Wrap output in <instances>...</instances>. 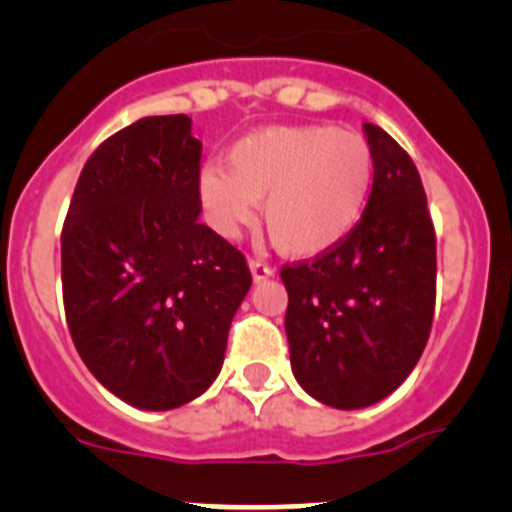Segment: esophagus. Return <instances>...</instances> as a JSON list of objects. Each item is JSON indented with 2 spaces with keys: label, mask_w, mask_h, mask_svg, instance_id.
I'll use <instances>...</instances> for the list:
<instances>
[{
  "label": "esophagus",
  "mask_w": 512,
  "mask_h": 512,
  "mask_svg": "<svg viewBox=\"0 0 512 512\" xmlns=\"http://www.w3.org/2000/svg\"><path fill=\"white\" fill-rule=\"evenodd\" d=\"M248 269H251L253 282H264V279L274 277V269H271L269 264H264V261H259V259L248 261Z\"/></svg>",
  "instance_id": "34e87169"
}]
</instances>
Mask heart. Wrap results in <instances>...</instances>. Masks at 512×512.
Here are the masks:
<instances>
[{"label":"heart","mask_w":512,"mask_h":512,"mask_svg":"<svg viewBox=\"0 0 512 512\" xmlns=\"http://www.w3.org/2000/svg\"><path fill=\"white\" fill-rule=\"evenodd\" d=\"M374 182L372 148L333 125H277L228 151V169L207 164L197 197L207 223L238 238L264 205L271 243L289 256H318L359 225Z\"/></svg>","instance_id":"obj_1"}]
</instances>
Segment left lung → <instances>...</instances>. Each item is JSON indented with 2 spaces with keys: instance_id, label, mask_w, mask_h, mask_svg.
Masks as SVG:
<instances>
[{
  "instance_id": "8db88e82",
  "label": "left lung",
  "mask_w": 512,
  "mask_h": 512,
  "mask_svg": "<svg viewBox=\"0 0 512 512\" xmlns=\"http://www.w3.org/2000/svg\"><path fill=\"white\" fill-rule=\"evenodd\" d=\"M374 184L359 225L312 264L282 269L297 384L338 410L384 400L418 364L436 302V233L410 156L364 122Z\"/></svg>"
}]
</instances>
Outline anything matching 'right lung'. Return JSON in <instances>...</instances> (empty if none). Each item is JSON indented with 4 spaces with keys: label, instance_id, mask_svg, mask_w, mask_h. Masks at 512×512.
<instances>
[{
    "label": "right lung",
    "instance_id": "add662e5",
    "mask_svg": "<svg viewBox=\"0 0 512 512\" xmlns=\"http://www.w3.org/2000/svg\"><path fill=\"white\" fill-rule=\"evenodd\" d=\"M200 156L187 115L133 122L81 169L61 233L76 351L140 410L182 408L215 382L251 289L243 253L200 223Z\"/></svg>",
    "mask_w": 512,
    "mask_h": 512
}]
</instances>
